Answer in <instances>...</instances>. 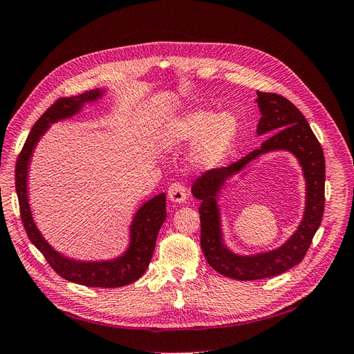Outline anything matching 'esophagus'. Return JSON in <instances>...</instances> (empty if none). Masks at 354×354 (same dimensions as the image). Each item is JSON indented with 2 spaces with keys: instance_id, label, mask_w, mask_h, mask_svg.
I'll list each match as a JSON object with an SVG mask.
<instances>
[{
  "instance_id": "obj_1",
  "label": "esophagus",
  "mask_w": 354,
  "mask_h": 354,
  "mask_svg": "<svg viewBox=\"0 0 354 354\" xmlns=\"http://www.w3.org/2000/svg\"><path fill=\"white\" fill-rule=\"evenodd\" d=\"M167 198L175 204L184 203L187 200V188L180 184V182H175L167 189Z\"/></svg>"
}]
</instances>
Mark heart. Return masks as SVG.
<instances>
[{
  "label": "heart",
  "instance_id": "heart-1",
  "mask_svg": "<svg viewBox=\"0 0 354 354\" xmlns=\"http://www.w3.org/2000/svg\"><path fill=\"white\" fill-rule=\"evenodd\" d=\"M238 134V121L233 113L197 109L182 115L165 129L169 146H184L197 141L192 150V163L201 170L216 167L225 159Z\"/></svg>",
  "mask_w": 354,
  "mask_h": 354
}]
</instances>
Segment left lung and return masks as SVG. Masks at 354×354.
Listing matches in <instances>:
<instances>
[{
    "label": "left lung",
    "mask_w": 354,
    "mask_h": 354,
    "mask_svg": "<svg viewBox=\"0 0 354 354\" xmlns=\"http://www.w3.org/2000/svg\"><path fill=\"white\" fill-rule=\"evenodd\" d=\"M261 120L258 136L267 134L261 147L227 167L212 169L192 185V195L201 201V250L207 263L221 276L234 280H261L279 276L302 261L317 233L325 203V159L318 138L295 104L277 93L257 91ZM286 149L297 156L307 182L306 214L298 230L277 250L255 256H238L223 243L216 198L225 180L261 153Z\"/></svg>",
    "instance_id": "left-lung-1"
}]
</instances>
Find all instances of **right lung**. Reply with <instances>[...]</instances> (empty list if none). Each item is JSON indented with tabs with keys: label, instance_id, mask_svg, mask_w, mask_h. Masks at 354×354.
<instances>
[{
	"label": "right lung",
	"instance_id": "obj_1",
	"mask_svg": "<svg viewBox=\"0 0 354 354\" xmlns=\"http://www.w3.org/2000/svg\"><path fill=\"white\" fill-rule=\"evenodd\" d=\"M104 90H88L83 95L59 97L39 118L19 154L16 163V191L20 205V216L30 242L48 261V264L65 280L87 287H121L134 283L146 272L156 246L157 233L166 220V194L156 195L144 203L136 213L129 227L128 250L109 261H75L61 255L52 248L36 227L28 201V170L33 149L49 128L61 120H67L80 112L83 104L100 99Z\"/></svg>",
	"mask_w": 354,
	"mask_h": 354
}]
</instances>
